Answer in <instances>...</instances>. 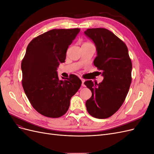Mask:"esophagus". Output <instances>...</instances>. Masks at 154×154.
<instances>
[{
    "instance_id": "obj_1",
    "label": "esophagus",
    "mask_w": 154,
    "mask_h": 154,
    "mask_svg": "<svg viewBox=\"0 0 154 154\" xmlns=\"http://www.w3.org/2000/svg\"><path fill=\"white\" fill-rule=\"evenodd\" d=\"M81 80H82V85L83 87H85V84H84V82H85V80H84V79H83V78H82V79H81Z\"/></svg>"
}]
</instances>
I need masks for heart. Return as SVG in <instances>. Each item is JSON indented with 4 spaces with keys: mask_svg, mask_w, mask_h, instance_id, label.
Segmentation results:
<instances>
[{
    "mask_svg": "<svg viewBox=\"0 0 154 154\" xmlns=\"http://www.w3.org/2000/svg\"><path fill=\"white\" fill-rule=\"evenodd\" d=\"M85 43H90V42H85Z\"/></svg>",
    "mask_w": 154,
    "mask_h": 154,
    "instance_id": "heart-1",
    "label": "heart"
}]
</instances>
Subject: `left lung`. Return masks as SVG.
I'll use <instances>...</instances> for the list:
<instances>
[{
  "mask_svg": "<svg viewBox=\"0 0 154 154\" xmlns=\"http://www.w3.org/2000/svg\"><path fill=\"white\" fill-rule=\"evenodd\" d=\"M84 32L96 45L94 65L104 77L99 84L85 82L92 92L85 103L87 110L94 118H108L119 110L127 97L132 82V61L127 45L110 31L92 28Z\"/></svg>",
  "mask_w": 154,
  "mask_h": 154,
  "instance_id": "left-lung-1",
  "label": "left lung"
}]
</instances>
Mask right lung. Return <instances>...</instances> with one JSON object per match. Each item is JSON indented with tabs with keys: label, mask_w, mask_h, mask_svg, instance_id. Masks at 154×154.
Listing matches in <instances>:
<instances>
[{
	"label": "right lung",
	"mask_w": 154,
	"mask_h": 154,
	"mask_svg": "<svg viewBox=\"0 0 154 154\" xmlns=\"http://www.w3.org/2000/svg\"><path fill=\"white\" fill-rule=\"evenodd\" d=\"M80 29H54L32 39L22 59V84L32 107L45 117L60 118L67 112L70 100L81 87L74 74L60 80L57 68Z\"/></svg>",
	"instance_id": "add662e5"
}]
</instances>
